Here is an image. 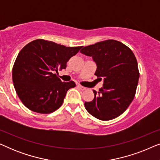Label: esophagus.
Segmentation results:
<instances>
[{
    "mask_svg": "<svg viewBox=\"0 0 160 160\" xmlns=\"http://www.w3.org/2000/svg\"><path fill=\"white\" fill-rule=\"evenodd\" d=\"M77 87H78V88H79L80 89H82V90H84V89H86V88H85V87H82V85H80V84H78L77 85Z\"/></svg>",
    "mask_w": 160,
    "mask_h": 160,
    "instance_id": "1",
    "label": "esophagus"
}]
</instances>
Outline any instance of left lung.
I'll return each instance as SVG.
<instances>
[{
    "instance_id": "1",
    "label": "left lung",
    "mask_w": 160,
    "mask_h": 160,
    "mask_svg": "<svg viewBox=\"0 0 160 160\" xmlns=\"http://www.w3.org/2000/svg\"><path fill=\"white\" fill-rule=\"evenodd\" d=\"M81 53L95 62V75L102 87L91 102H85L86 110L94 117L107 121L121 115L135 97L139 71L135 57L130 48L116 40H106L82 47Z\"/></svg>"
}]
</instances>
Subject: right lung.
Instances as JSON below:
<instances>
[{"mask_svg":"<svg viewBox=\"0 0 160 160\" xmlns=\"http://www.w3.org/2000/svg\"><path fill=\"white\" fill-rule=\"evenodd\" d=\"M81 48L43 39L24 47L13 66L12 80L17 95L28 108L49 113L60 108L67 91L76 84L73 81L62 82L55 72L66 68L68 61Z\"/></svg>","mask_w":160,"mask_h":160,"instance_id":"add662e5","label":"right lung"}]
</instances>
